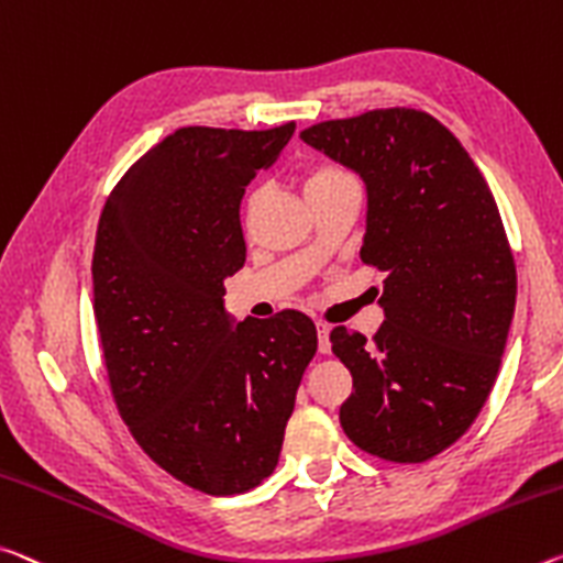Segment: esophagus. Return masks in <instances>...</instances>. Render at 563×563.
Instances as JSON below:
<instances>
[{
	"label": "esophagus",
	"mask_w": 563,
	"mask_h": 563,
	"mask_svg": "<svg viewBox=\"0 0 563 563\" xmlns=\"http://www.w3.org/2000/svg\"><path fill=\"white\" fill-rule=\"evenodd\" d=\"M318 328V351L320 353H330V328L325 323H316Z\"/></svg>",
	"instance_id": "34e87169"
}]
</instances>
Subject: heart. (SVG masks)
Listing matches in <instances>:
<instances>
[{
  "instance_id": "heart-1",
  "label": "heart",
  "mask_w": 563,
  "mask_h": 563,
  "mask_svg": "<svg viewBox=\"0 0 563 563\" xmlns=\"http://www.w3.org/2000/svg\"><path fill=\"white\" fill-rule=\"evenodd\" d=\"M345 183H353V177L347 175L343 167H338L333 163H310L302 167V173H300V185H302V192H306L308 202L323 198V195L338 190V187ZM253 202H255V198H250L247 208H253Z\"/></svg>"
}]
</instances>
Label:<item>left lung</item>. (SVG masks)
Instances as JSON below:
<instances>
[{
  "mask_svg": "<svg viewBox=\"0 0 563 563\" xmlns=\"http://www.w3.org/2000/svg\"><path fill=\"white\" fill-rule=\"evenodd\" d=\"M368 192L361 261L386 273L373 335L330 330L353 376L347 439L421 463L456 443L494 388L516 306V265L488 185L449 128L410 107L302 130Z\"/></svg>",
  "mask_w": 563,
  "mask_h": 563,
  "instance_id": "8db88e82",
  "label": "left lung"
}]
</instances>
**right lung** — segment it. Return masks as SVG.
I'll use <instances>...</instances> for the list:
<instances>
[{"label": "right lung", "instance_id": "add662e5", "mask_svg": "<svg viewBox=\"0 0 563 563\" xmlns=\"http://www.w3.org/2000/svg\"><path fill=\"white\" fill-rule=\"evenodd\" d=\"M292 132L175 130L122 175L97 225L95 320L114 404L159 468L210 496L273 474L318 351L298 310L233 328L222 300L245 263V187Z\"/></svg>", "mask_w": 563, "mask_h": 563}]
</instances>
